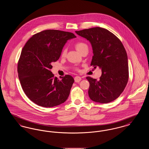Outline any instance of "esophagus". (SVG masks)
Returning a JSON list of instances; mask_svg holds the SVG:
<instances>
[{
    "mask_svg": "<svg viewBox=\"0 0 149 149\" xmlns=\"http://www.w3.org/2000/svg\"><path fill=\"white\" fill-rule=\"evenodd\" d=\"M81 80V77H79V76H77L74 78V80L76 83H79V81H80Z\"/></svg>",
    "mask_w": 149,
    "mask_h": 149,
    "instance_id": "obj_1",
    "label": "esophagus"
}]
</instances>
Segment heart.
<instances>
[{
	"instance_id": "heart-1",
	"label": "heart",
	"mask_w": 149,
	"mask_h": 149,
	"mask_svg": "<svg viewBox=\"0 0 149 149\" xmlns=\"http://www.w3.org/2000/svg\"><path fill=\"white\" fill-rule=\"evenodd\" d=\"M75 49L77 50L79 52L81 53L82 51H83L85 49H88V45L85 43L83 42H78L75 43ZM66 55V49L65 48H64L61 51V56L62 57H65ZM76 70H78V68L75 69Z\"/></svg>"
}]
</instances>
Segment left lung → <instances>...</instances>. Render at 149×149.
Wrapping results in <instances>:
<instances>
[{
	"label": "left lung",
	"mask_w": 149,
	"mask_h": 149,
	"mask_svg": "<svg viewBox=\"0 0 149 149\" xmlns=\"http://www.w3.org/2000/svg\"><path fill=\"white\" fill-rule=\"evenodd\" d=\"M75 32L92 45L94 55L91 65L102 69L98 81L89 77L86 78L90 84L89 98L100 103L113 101L123 92L129 77L127 55L122 43L113 33L101 27Z\"/></svg>",
	"instance_id": "left-lung-1"
}]
</instances>
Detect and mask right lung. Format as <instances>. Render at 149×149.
Here are the masks:
<instances>
[{"label":"right lung","instance_id":"1","mask_svg":"<svg viewBox=\"0 0 149 149\" xmlns=\"http://www.w3.org/2000/svg\"><path fill=\"white\" fill-rule=\"evenodd\" d=\"M77 37L56 29L32 36L22 50L17 70L22 88L27 97L40 106L53 107L68 99L74 82L69 75L54 77L52 63L58 60L65 43Z\"/></svg>","mask_w":149,"mask_h":149}]
</instances>
